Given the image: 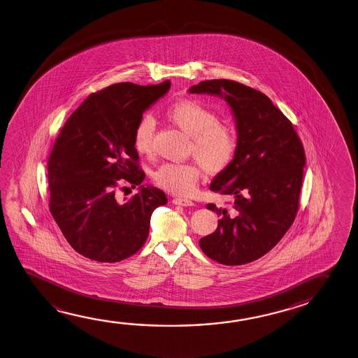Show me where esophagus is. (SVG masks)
Listing matches in <instances>:
<instances>
[{
	"instance_id": "1",
	"label": "esophagus",
	"mask_w": 358,
	"mask_h": 358,
	"mask_svg": "<svg viewBox=\"0 0 358 358\" xmlns=\"http://www.w3.org/2000/svg\"><path fill=\"white\" fill-rule=\"evenodd\" d=\"M173 204H176V206H194V201H192V200L189 199H182V198H174L173 199Z\"/></svg>"
}]
</instances>
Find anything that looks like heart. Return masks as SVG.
Returning <instances> with one entry per match:
<instances>
[{"label": "heart", "instance_id": "1", "mask_svg": "<svg viewBox=\"0 0 358 358\" xmlns=\"http://www.w3.org/2000/svg\"><path fill=\"white\" fill-rule=\"evenodd\" d=\"M165 116L178 129L190 138L189 152L198 159L203 168L217 174L231 165L236 152L234 129L219 122L218 116L193 100H180L171 103ZM154 122L143 116L134 131L136 152L149 155L152 152ZM201 176V166L196 163L164 164L155 173V180L165 190L176 195L192 194Z\"/></svg>", "mask_w": 358, "mask_h": 358}]
</instances>
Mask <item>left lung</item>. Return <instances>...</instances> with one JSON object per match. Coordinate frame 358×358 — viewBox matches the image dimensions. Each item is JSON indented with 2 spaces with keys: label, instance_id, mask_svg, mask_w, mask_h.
Masks as SVG:
<instances>
[{
  "label": "left lung",
  "instance_id": "8db88e82",
  "mask_svg": "<svg viewBox=\"0 0 358 358\" xmlns=\"http://www.w3.org/2000/svg\"><path fill=\"white\" fill-rule=\"evenodd\" d=\"M223 99L236 129V152L210 190L233 198L231 206L208 204L218 228L199 241L213 261L241 266L268 253L289 229L298 210L306 165L291 122L261 91L231 80H208L189 89Z\"/></svg>",
  "mask_w": 358,
  "mask_h": 358
}]
</instances>
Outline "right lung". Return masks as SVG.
<instances>
[{
	"label": "right lung",
	"mask_w": 358,
	"mask_h": 358,
	"mask_svg": "<svg viewBox=\"0 0 358 358\" xmlns=\"http://www.w3.org/2000/svg\"><path fill=\"white\" fill-rule=\"evenodd\" d=\"M170 89V81L141 86L120 83L91 94L67 119L48 164L50 212L67 242L92 261L114 263L135 255L149 236L152 214L168 203L143 185L134 131L144 111ZM140 193L115 199V180Z\"/></svg>",
	"instance_id": "add662e5"
}]
</instances>
